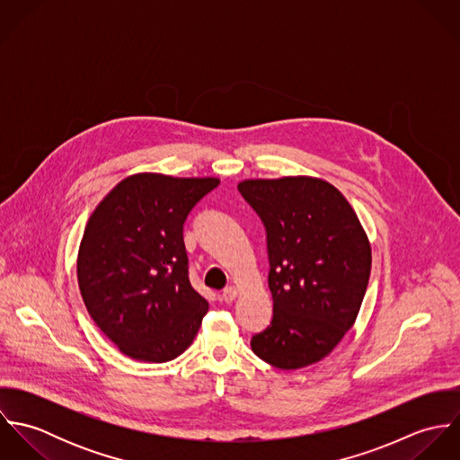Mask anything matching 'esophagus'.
Here are the masks:
<instances>
[{
  "label": "esophagus",
  "instance_id": "esophagus-1",
  "mask_svg": "<svg viewBox=\"0 0 460 460\" xmlns=\"http://www.w3.org/2000/svg\"><path fill=\"white\" fill-rule=\"evenodd\" d=\"M235 297H237V288H235V287H226V288L221 292V299H223L225 303H232Z\"/></svg>",
  "mask_w": 460,
  "mask_h": 460
}]
</instances>
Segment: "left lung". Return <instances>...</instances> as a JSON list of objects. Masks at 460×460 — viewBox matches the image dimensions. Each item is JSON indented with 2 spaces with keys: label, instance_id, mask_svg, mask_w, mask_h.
<instances>
[{
  "label": "left lung",
  "instance_id": "left-lung-1",
  "mask_svg": "<svg viewBox=\"0 0 460 460\" xmlns=\"http://www.w3.org/2000/svg\"><path fill=\"white\" fill-rule=\"evenodd\" d=\"M237 190L265 226L272 294V321L252 349L281 370L317 363L358 317L372 267L368 237L326 181L257 179Z\"/></svg>",
  "mask_w": 460,
  "mask_h": 460
}]
</instances>
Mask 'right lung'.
<instances>
[{
    "mask_svg": "<svg viewBox=\"0 0 460 460\" xmlns=\"http://www.w3.org/2000/svg\"><path fill=\"white\" fill-rule=\"evenodd\" d=\"M219 179L137 173L92 212L77 283L101 331L132 359L164 363L195 340L208 303L190 281L184 223Z\"/></svg>",
    "mask_w": 460,
    "mask_h": 460,
    "instance_id": "add662e5",
    "label": "right lung"
}]
</instances>
